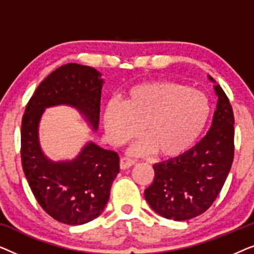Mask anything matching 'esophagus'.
Returning <instances> with one entry per match:
<instances>
[{
    "label": "esophagus",
    "instance_id": "34e87169",
    "mask_svg": "<svg viewBox=\"0 0 254 254\" xmlns=\"http://www.w3.org/2000/svg\"><path fill=\"white\" fill-rule=\"evenodd\" d=\"M134 164H135V161H133V159H130L128 157H123L120 159V168L123 170L129 169L130 166H133Z\"/></svg>",
    "mask_w": 254,
    "mask_h": 254
}]
</instances>
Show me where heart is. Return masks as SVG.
Instances as JSON below:
<instances>
[{"mask_svg":"<svg viewBox=\"0 0 254 254\" xmlns=\"http://www.w3.org/2000/svg\"><path fill=\"white\" fill-rule=\"evenodd\" d=\"M210 116L209 100L201 91L169 81L141 83L128 90L125 104L110 100L104 126L113 145H123L142 133L133 148L137 155L158 151L179 157L197 140Z\"/></svg>","mask_w":254,"mask_h":254,"instance_id":"1","label":"heart"}]
</instances>
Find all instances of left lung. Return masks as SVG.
Instances as JSON below:
<instances>
[{
    "label": "left lung",
    "mask_w": 254,
    "mask_h": 254,
    "mask_svg": "<svg viewBox=\"0 0 254 254\" xmlns=\"http://www.w3.org/2000/svg\"><path fill=\"white\" fill-rule=\"evenodd\" d=\"M217 96L213 124L202 140L185 154L154 164L155 179L144 190L161 216L186 221L204 213L216 199L234 161L235 119L227 95L211 76Z\"/></svg>",
    "instance_id": "left-lung-1"
}]
</instances>
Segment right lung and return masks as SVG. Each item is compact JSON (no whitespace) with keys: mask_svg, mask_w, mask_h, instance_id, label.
<instances>
[{"mask_svg":"<svg viewBox=\"0 0 254 254\" xmlns=\"http://www.w3.org/2000/svg\"><path fill=\"white\" fill-rule=\"evenodd\" d=\"M103 84L102 74L95 68L77 64L61 65L40 83L23 116L24 175L38 203L61 223L81 225L103 213L119 173V156L90 140L72 159L48 158L39 140L41 117L50 107L69 106L97 131Z\"/></svg>","mask_w":254,"mask_h":254,"instance_id":"obj_1","label":"right lung"}]
</instances>
